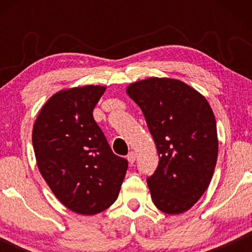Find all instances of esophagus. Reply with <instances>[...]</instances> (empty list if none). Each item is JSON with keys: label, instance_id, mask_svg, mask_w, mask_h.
Here are the masks:
<instances>
[{"label": "esophagus", "instance_id": "34e87169", "mask_svg": "<svg viewBox=\"0 0 252 252\" xmlns=\"http://www.w3.org/2000/svg\"><path fill=\"white\" fill-rule=\"evenodd\" d=\"M127 159H128V161H129V164H133L134 161H135V159H136V155H135V153H134V151H130V153L127 155Z\"/></svg>", "mask_w": 252, "mask_h": 252}]
</instances>
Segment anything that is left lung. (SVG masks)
Instances as JSON below:
<instances>
[{"label":"left lung","instance_id":"8db88e82","mask_svg":"<svg viewBox=\"0 0 252 252\" xmlns=\"http://www.w3.org/2000/svg\"><path fill=\"white\" fill-rule=\"evenodd\" d=\"M127 94L140 106L156 144L158 166L147 178L160 211H187L208 189L218 157L217 124L204 96L182 81L149 78Z\"/></svg>","mask_w":252,"mask_h":252}]
</instances>
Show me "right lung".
<instances>
[{"label":"right lung","mask_w":252,"mask_h":252,"mask_svg":"<svg viewBox=\"0 0 252 252\" xmlns=\"http://www.w3.org/2000/svg\"><path fill=\"white\" fill-rule=\"evenodd\" d=\"M105 87L84 86L48 99L33 127L40 173L71 211L96 215L118 197L128 161L112 153L93 110Z\"/></svg>","instance_id":"right-lung-1"}]
</instances>
